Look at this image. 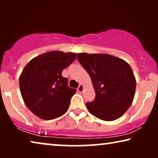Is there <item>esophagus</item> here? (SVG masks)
<instances>
[{
    "mask_svg": "<svg viewBox=\"0 0 158 158\" xmlns=\"http://www.w3.org/2000/svg\"><path fill=\"white\" fill-rule=\"evenodd\" d=\"M83 90H84V86L83 85H80L79 87L77 88V90H78L80 93L83 92Z\"/></svg>",
    "mask_w": 158,
    "mask_h": 158,
    "instance_id": "obj_1",
    "label": "esophagus"
}]
</instances>
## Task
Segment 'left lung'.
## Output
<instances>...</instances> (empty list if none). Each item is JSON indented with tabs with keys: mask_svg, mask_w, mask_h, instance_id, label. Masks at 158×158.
Instances as JSON below:
<instances>
[{
	"mask_svg": "<svg viewBox=\"0 0 158 158\" xmlns=\"http://www.w3.org/2000/svg\"><path fill=\"white\" fill-rule=\"evenodd\" d=\"M77 60L89 74L96 93L88 111L99 119L111 122L121 117L132 103L136 78L125 60L109 54L78 53Z\"/></svg>",
	"mask_w": 158,
	"mask_h": 158,
	"instance_id": "left-lung-1",
	"label": "left lung"
}]
</instances>
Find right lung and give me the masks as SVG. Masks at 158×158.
Returning a JSON list of instances; mask_svg holds the SVG:
<instances>
[{
	"label": "right lung",
	"mask_w": 158,
	"mask_h": 158,
	"mask_svg": "<svg viewBox=\"0 0 158 158\" xmlns=\"http://www.w3.org/2000/svg\"><path fill=\"white\" fill-rule=\"evenodd\" d=\"M76 57V53L50 51L36 56L24 67L19 77L21 94L36 116L50 120L68 111L76 90L68 87L62 72Z\"/></svg>",
	"instance_id": "1"
}]
</instances>
